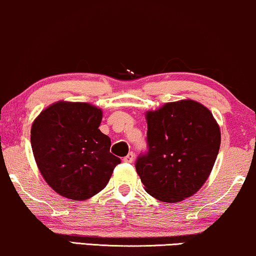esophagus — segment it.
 I'll return each mask as SVG.
<instances>
[{"instance_id": "34e87169", "label": "esophagus", "mask_w": 256, "mask_h": 256, "mask_svg": "<svg viewBox=\"0 0 256 256\" xmlns=\"http://www.w3.org/2000/svg\"><path fill=\"white\" fill-rule=\"evenodd\" d=\"M134 160V152H128V156L124 157V162H126V163H132Z\"/></svg>"}]
</instances>
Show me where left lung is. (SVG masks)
Returning <instances> with one entry per match:
<instances>
[{"instance_id":"1","label":"left lung","mask_w":256,"mask_h":256,"mask_svg":"<svg viewBox=\"0 0 256 256\" xmlns=\"http://www.w3.org/2000/svg\"><path fill=\"white\" fill-rule=\"evenodd\" d=\"M148 151L136 160L146 192L174 203L204 184L218 157L221 132L212 112L194 100L146 113Z\"/></svg>"}]
</instances>
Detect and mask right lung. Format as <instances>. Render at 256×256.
<instances>
[{
    "instance_id": "1",
    "label": "right lung",
    "mask_w": 256,
    "mask_h": 256,
    "mask_svg": "<svg viewBox=\"0 0 256 256\" xmlns=\"http://www.w3.org/2000/svg\"><path fill=\"white\" fill-rule=\"evenodd\" d=\"M102 110L86 102H59L32 125L30 142L40 172L52 189L84 200L102 192L120 158L99 130Z\"/></svg>"
}]
</instances>
